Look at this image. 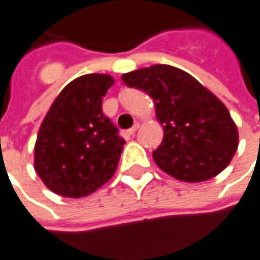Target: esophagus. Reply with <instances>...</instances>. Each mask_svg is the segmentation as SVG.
Here are the masks:
<instances>
[{
	"label": "esophagus",
	"mask_w": 260,
	"mask_h": 260,
	"mask_svg": "<svg viewBox=\"0 0 260 260\" xmlns=\"http://www.w3.org/2000/svg\"><path fill=\"white\" fill-rule=\"evenodd\" d=\"M138 128H139V124H135L132 128H129V129L126 131V134H128V135H134L136 131H138Z\"/></svg>",
	"instance_id": "1"
}]
</instances>
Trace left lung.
<instances>
[{
  "instance_id": "8db88e82",
  "label": "left lung",
  "mask_w": 260,
  "mask_h": 260,
  "mask_svg": "<svg viewBox=\"0 0 260 260\" xmlns=\"http://www.w3.org/2000/svg\"><path fill=\"white\" fill-rule=\"evenodd\" d=\"M121 78L154 102L164 136L153 160L164 173L185 182H202L229 166L238 147L237 125L221 100L193 76L157 64Z\"/></svg>"
}]
</instances>
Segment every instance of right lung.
Returning a JSON list of instances; mask_svg holds the SVG:
<instances>
[{
	"label": "right lung",
	"instance_id": "add662e5",
	"mask_svg": "<svg viewBox=\"0 0 260 260\" xmlns=\"http://www.w3.org/2000/svg\"><path fill=\"white\" fill-rule=\"evenodd\" d=\"M113 85L110 75H82L61 90L43 119L35 170L54 193L90 195L115 173L125 141L102 108Z\"/></svg>",
	"mask_w": 260,
	"mask_h": 260
}]
</instances>
